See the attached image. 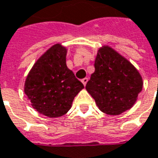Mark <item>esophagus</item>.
Instances as JSON below:
<instances>
[{
  "mask_svg": "<svg viewBox=\"0 0 158 158\" xmlns=\"http://www.w3.org/2000/svg\"><path fill=\"white\" fill-rule=\"evenodd\" d=\"M88 78H86V77H85V78H83V79H82V83H83V85H84V86H85V85H86V83H87V82H88Z\"/></svg>",
  "mask_w": 158,
  "mask_h": 158,
  "instance_id": "esophagus-1",
  "label": "esophagus"
}]
</instances>
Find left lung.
<instances>
[{
    "mask_svg": "<svg viewBox=\"0 0 158 158\" xmlns=\"http://www.w3.org/2000/svg\"><path fill=\"white\" fill-rule=\"evenodd\" d=\"M94 67L85 88L99 110L118 115L130 109L143 89V79L136 69L109 46L98 50Z\"/></svg>",
    "mask_w": 158,
    "mask_h": 158,
    "instance_id": "obj_1",
    "label": "left lung"
}]
</instances>
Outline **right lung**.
I'll use <instances>...</instances> for the list:
<instances>
[{
	"label": "right lung",
	"mask_w": 158,
	"mask_h": 158,
	"mask_svg": "<svg viewBox=\"0 0 158 158\" xmlns=\"http://www.w3.org/2000/svg\"><path fill=\"white\" fill-rule=\"evenodd\" d=\"M67 49L52 46L34 64L24 83L31 106L50 118L69 112L75 97L84 88L66 64Z\"/></svg>",
	"instance_id": "right-lung-1"
}]
</instances>
